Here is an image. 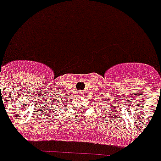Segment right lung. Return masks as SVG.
<instances>
[{"mask_svg": "<svg viewBox=\"0 0 161 161\" xmlns=\"http://www.w3.org/2000/svg\"><path fill=\"white\" fill-rule=\"evenodd\" d=\"M64 100H65V99H64Z\"/></svg>", "mask_w": 161, "mask_h": 161, "instance_id": "right-lung-1", "label": "right lung"}]
</instances>
